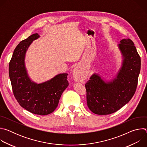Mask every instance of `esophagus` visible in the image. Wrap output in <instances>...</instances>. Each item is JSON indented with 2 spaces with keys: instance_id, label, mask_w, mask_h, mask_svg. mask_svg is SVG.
Returning <instances> with one entry per match:
<instances>
[{
  "instance_id": "obj_1",
  "label": "esophagus",
  "mask_w": 147,
  "mask_h": 147,
  "mask_svg": "<svg viewBox=\"0 0 147 147\" xmlns=\"http://www.w3.org/2000/svg\"><path fill=\"white\" fill-rule=\"evenodd\" d=\"M73 77H74V79L76 80V81H79L80 78H81V76H80V71L78 70V69H74L73 70Z\"/></svg>"
}]
</instances>
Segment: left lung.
<instances>
[{"label": "left lung", "instance_id": "left-lung-1", "mask_svg": "<svg viewBox=\"0 0 147 147\" xmlns=\"http://www.w3.org/2000/svg\"><path fill=\"white\" fill-rule=\"evenodd\" d=\"M118 48L123 59L116 77L106 82L94 74L85 84L87 106L95 114L106 115L117 111L131 100L136 91L140 56L130 39L121 40Z\"/></svg>", "mask_w": 147, "mask_h": 147}]
</instances>
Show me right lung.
Listing matches in <instances>:
<instances>
[{
	"mask_svg": "<svg viewBox=\"0 0 147 147\" xmlns=\"http://www.w3.org/2000/svg\"><path fill=\"white\" fill-rule=\"evenodd\" d=\"M36 33L20 42L15 48L9 63V72L13 94L20 105L30 112L47 115L57 108L60 96L69 86L67 73H62L46 82L37 84L31 81L25 66L26 52Z\"/></svg>",
	"mask_w": 147,
	"mask_h": 147,
	"instance_id": "1",
	"label": "right lung"
}]
</instances>
